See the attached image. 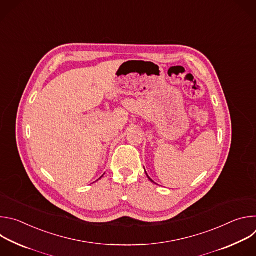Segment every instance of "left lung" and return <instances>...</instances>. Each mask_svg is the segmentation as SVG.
Segmentation results:
<instances>
[{
	"label": "left lung",
	"instance_id": "left-lung-1",
	"mask_svg": "<svg viewBox=\"0 0 256 256\" xmlns=\"http://www.w3.org/2000/svg\"><path fill=\"white\" fill-rule=\"evenodd\" d=\"M147 176H148V174H147ZM148 177H149V176H148ZM149 179H150V180H151V181H153V180H152V179H151V178H150V177H149Z\"/></svg>",
	"mask_w": 256,
	"mask_h": 256
}]
</instances>
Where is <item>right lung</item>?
Listing matches in <instances>:
<instances>
[{"mask_svg": "<svg viewBox=\"0 0 256 256\" xmlns=\"http://www.w3.org/2000/svg\"><path fill=\"white\" fill-rule=\"evenodd\" d=\"M101 177H102V176H101Z\"/></svg>", "mask_w": 256, "mask_h": 256, "instance_id": "obj_1", "label": "right lung"}]
</instances>
